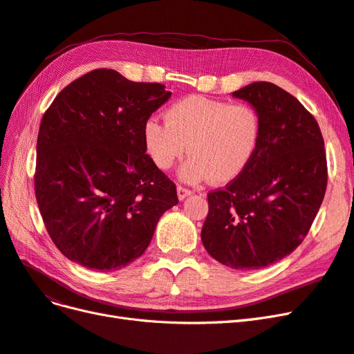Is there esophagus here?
Returning a JSON list of instances; mask_svg holds the SVG:
<instances>
[{
	"mask_svg": "<svg viewBox=\"0 0 354 354\" xmlns=\"http://www.w3.org/2000/svg\"><path fill=\"white\" fill-rule=\"evenodd\" d=\"M190 195H192V190H189V189H186V187H183V186H177V196H178L180 201L186 199V198L190 196Z\"/></svg>",
	"mask_w": 354,
	"mask_h": 354,
	"instance_id": "esophagus-1",
	"label": "esophagus"
}]
</instances>
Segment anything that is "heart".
Wrapping results in <instances>:
<instances>
[{
  "instance_id": "obj_1",
  "label": "heart",
  "mask_w": 354,
  "mask_h": 354,
  "mask_svg": "<svg viewBox=\"0 0 354 354\" xmlns=\"http://www.w3.org/2000/svg\"><path fill=\"white\" fill-rule=\"evenodd\" d=\"M261 116L248 103H229L203 95H187L169 106L165 121L149 118L143 143L152 162L168 169L185 153L180 178L201 183H229L250 167L259 151Z\"/></svg>"
}]
</instances>
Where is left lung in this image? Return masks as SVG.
Segmentation results:
<instances>
[{
  "label": "left lung",
  "mask_w": 354,
  "mask_h": 354,
  "mask_svg": "<svg viewBox=\"0 0 354 354\" xmlns=\"http://www.w3.org/2000/svg\"><path fill=\"white\" fill-rule=\"evenodd\" d=\"M261 116L263 134L252 162L226 189L208 194L201 239L224 266L255 270L291 254L322 205L326 153L315 116L272 82L232 93Z\"/></svg>",
  "instance_id": "left-lung-1"
}]
</instances>
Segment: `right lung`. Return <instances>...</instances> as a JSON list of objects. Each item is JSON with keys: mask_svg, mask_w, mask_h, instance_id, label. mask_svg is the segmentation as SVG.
Instances as JSON below:
<instances>
[{"mask_svg": "<svg viewBox=\"0 0 354 354\" xmlns=\"http://www.w3.org/2000/svg\"><path fill=\"white\" fill-rule=\"evenodd\" d=\"M165 85L95 69L71 82L41 120L35 196L51 241L71 261L111 272L140 257L176 185L146 153L143 125Z\"/></svg>", "mask_w": 354, "mask_h": 354, "instance_id": "right-lung-1", "label": "right lung"}]
</instances>
